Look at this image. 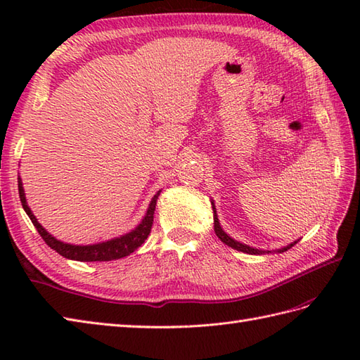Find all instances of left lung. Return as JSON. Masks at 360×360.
Segmentation results:
<instances>
[{
  "instance_id": "1",
  "label": "left lung",
  "mask_w": 360,
  "mask_h": 360,
  "mask_svg": "<svg viewBox=\"0 0 360 360\" xmlns=\"http://www.w3.org/2000/svg\"><path fill=\"white\" fill-rule=\"evenodd\" d=\"M212 209H213V224H215V233H217V236L218 238L223 241L224 244H227L229 248H232V249H236V250H240V252H246V254H252V255H257V254H264V250H258V249H254V248H250V246H246V244H243V243H240V241H235L233 238H231V236H229L223 229H221V226H219V221H218V215H217V209H215V204L212 202ZM294 244H297V241L295 243H292V244H289V246H286V248H281V249H278V252H285V250H288V249H290L294 246ZM267 254H269V250H267Z\"/></svg>"
}]
</instances>
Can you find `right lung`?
Segmentation results:
<instances>
[{"label":"right lung","instance_id":"add662e5","mask_svg":"<svg viewBox=\"0 0 360 360\" xmlns=\"http://www.w3.org/2000/svg\"><path fill=\"white\" fill-rule=\"evenodd\" d=\"M18 193H20V200L22 204V209L27 213V217L32 221V224L40 233L44 243L48 244L51 249L58 252L60 255L70 259H77V262H111V259H119L124 258L129 254L141 248L143 241L148 238V235L151 232V226H153V215H155V209H156V201L159 192L153 196V200L150 202V207L147 210V215L143 217L142 223L137 226L134 231L129 233H125L119 236V238H112L110 241L105 243H98V244H89V246H74V244H68L63 241H58L57 238H53L52 235L44 231L43 226L38 223L37 218L34 217V213L30 212L29 205L26 202V196H25V190H22L21 179L18 178Z\"/></svg>","mask_w":360,"mask_h":360}]
</instances>
